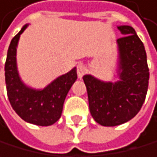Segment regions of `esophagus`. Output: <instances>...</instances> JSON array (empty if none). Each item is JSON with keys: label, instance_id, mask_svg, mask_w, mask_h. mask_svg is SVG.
<instances>
[{"label": "esophagus", "instance_id": "esophagus-1", "mask_svg": "<svg viewBox=\"0 0 157 157\" xmlns=\"http://www.w3.org/2000/svg\"><path fill=\"white\" fill-rule=\"evenodd\" d=\"M86 73V67H85L83 64H79L77 66V75L79 79H82V77L85 75Z\"/></svg>", "mask_w": 157, "mask_h": 157}]
</instances>
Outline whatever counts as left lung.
I'll return each mask as SVG.
<instances>
[{
  "label": "left lung",
  "instance_id": "8db88e82",
  "mask_svg": "<svg viewBox=\"0 0 157 157\" xmlns=\"http://www.w3.org/2000/svg\"><path fill=\"white\" fill-rule=\"evenodd\" d=\"M124 37L116 41L117 81H103L86 74L89 109L94 120L103 126H116L139 112L148 88L149 70L143 43L130 26L117 27Z\"/></svg>",
  "mask_w": 157,
  "mask_h": 157
}]
</instances>
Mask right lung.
I'll return each mask as SVG.
<instances>
[{"label": "right lung", "mask_w": 157, "mask_h": 157, "mask_svg": "<svg viewBox=\"0 0 157 157\" xmlns=\"http://www.w3.org/2000/svg\"><path fill=\"white\" fill-rule=\"evenodd\" d=\"M28 26L29 24L23 26L8 49L5 64L7 93L13 109L23 120L39 126H49L61 117L66 96L77 80V69L74 67L41 89L24 83L18 70L17 48L20 37Z\"/></svg>", "instance_id": "right-lung-1"}]
</instances>
